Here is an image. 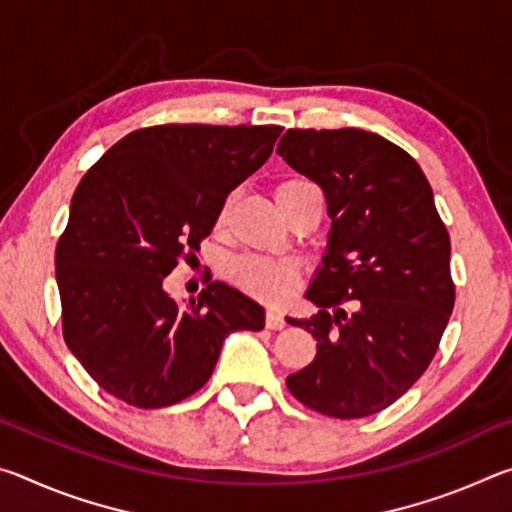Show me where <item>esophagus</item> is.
<instances>
[{
    "label": "esophagus",
    "mask_w": 512,
    "mask_h": 512,
    "mask_svg": "<svg viewBox=\"0 0 512 512\" xmlns=\"http://www.w3.org/2000/svg\"><path fill=\"white\" fill-rule=\"evenodd\" d=\"M266 327L268 329H282V327H287V320H284V316L277 309H268L266 311Z\"/></svg>",
    "instance_id": "34e87169"
}]
</instances>
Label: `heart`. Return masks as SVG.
Returning a JSON list of instances; mask_svg holds the SVG:
<instances>
[{
    "mask_svg": "<svg viewBox=\"0 0 512 512\" xmlns=\"http://www.w3.org/2000/svg\"><path fill=\"white\" fill-rule=\"evenodd\" d=\"M316 189L314 183L302 178H293L275 189L277 205H284L296 194ZM232 277L241 289L268 302H284L298 287L300 268L293 259H271V257H241L230 268Z\"/></svg>",
    "mask_w": 512,
    "mask_h": 512,
    "instance_id": "heart-1",
    "label": "heart"
}]
</instances>
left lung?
Here are the masks:
<instances>
[{
	"mask_svg": "<svg viewBox=\"0 0 512 512\" xmlns=\"http://www.w3.org/2000/svg\"><path fill=\"white\" fill-rule=\"evenodd\" d=\"M277 153L323 189L332 219L305 293L318 314L287 316L314 336L316 357L287 386L329 418H366L400 400L438 350L454 309L447 228L420 164L377 133L289 128Z\"/></svg>",
	"mask_w": 512,
	"mask_h": 512,
	"instance_id": "8db88e82",
	"label": "left lung"
}]
</instances>
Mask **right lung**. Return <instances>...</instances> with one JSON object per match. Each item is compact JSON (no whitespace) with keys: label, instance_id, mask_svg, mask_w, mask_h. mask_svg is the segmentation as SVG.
<instances>
[{"label":"right lung","instance_id":"right-lung-1","mask_svg":"<svg viewBox=\"0 0 512 512\" xmlns=\"http://www.w3.org/2000/svg\"><path fill=\"white\" fill-rule=\"evenodd\" d=\"M280 126L140 128L85 173L56 246L67 348L137 409L194 395L225 336L264 327V307L225 282L178 305L162 282L210 235L228 194L273 153Z\"/></svg>","mask_w":512,"mask_h":512}]
</instances>
